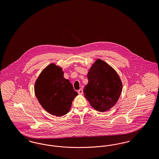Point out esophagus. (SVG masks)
I'll return each instance as SVG.
<instances>
[{"label": "esophagus", "instance_id": "34e87169", "mask_svg": "<svg viewBox=\"0 0 159 159\" xmlns=\"http://www.w3.org/2000/svg\"><path fill=\"white\" fill-rule=\"evenodd\" d=\"M77 92H78V93L80 94V95H82V94H83V89L81 88V89H80L79 91H77Z\"/></svg>", "mask_w": 159, "mask_h": 159}]
</instances>
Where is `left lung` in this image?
Instances as JSON below:
<instances>
[{
	"label": "left lung",
	"instance_id": "1",
	"mask_svg": "<svg viewBox=\"0 0 159 159\" xmlns=\"http://www.w3.org/2000/svg\"><path fill=\"white\" fill-rule=\"evenodd\" d=\"M88 79L83 93L91 106L100 112L112 108L122 91V83L117 72L106 62L98 59L89 69Z\"/></svg>",
	"mask_w": 159,
	"mask_h": 159
}]
</instances>
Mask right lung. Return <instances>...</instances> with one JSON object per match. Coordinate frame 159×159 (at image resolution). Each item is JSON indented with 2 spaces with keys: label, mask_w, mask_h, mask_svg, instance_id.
<instances>
[{
  "label": "right lung",
  "mask_w": 159,
  "mask_h": 159,
  "mask_svg": "<svg viewBox=\"0 0 159 159\" xmlns=\"http://www.w3.org/2000/svg\"><path fill=\"white\" fill-rule=\"evenodd\" d=\"M34 92L46 111L58 117L68 113L78 95L72 84L64 77L62 68L54 64L48 66L38 77Z\"/></svg>",
  "instance_id": "right-lung-1"
}]
</instances>
